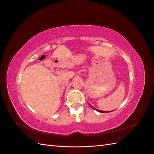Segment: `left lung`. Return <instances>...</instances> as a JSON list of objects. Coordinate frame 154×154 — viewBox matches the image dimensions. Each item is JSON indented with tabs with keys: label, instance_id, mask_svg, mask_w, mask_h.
<instances>
[{
	"label": "left lung",
	"instance_id": "obj_1",
	"mask_svg": "<svg viewBox=\"0 0 154 154\" xmlns=\"http://www.w3.org/2000/svg\"><path fill=\"white\" fill-rule=\"evenodd\" d=\"M91 107H92L93 108V109H95L96 110H97V111H99V112H102V113H104V112H104V111H101V110H97V109H94V107H93L92 106H91Z\"/></svg>",
	"mask_w": 154,
	"mask_h": 154
}]
</instances>
